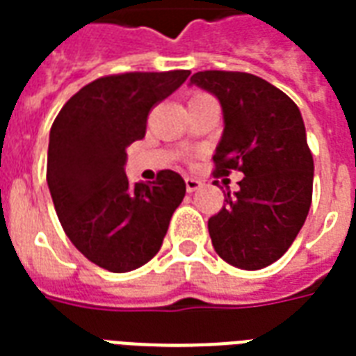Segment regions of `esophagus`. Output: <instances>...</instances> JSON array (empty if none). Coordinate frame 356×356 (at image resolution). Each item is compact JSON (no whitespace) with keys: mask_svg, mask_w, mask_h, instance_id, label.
Instances as JSON below:
<instances>
[{"mask_svg":"<svg viewBox=\"0 0 356 356\" xmlns=\"http://www.w3.org/2000/svg\"><path fill=\"white\" fill-rule=\"evenodd\" d=\"M203 188V181L199 180V178H193V176H188L186 178V189H188L189 193H193L197 189Z\"/></svg>","mask_w":356,"mask_h":356,"instance_id":"1","label":"esophagus"}]
</instances>
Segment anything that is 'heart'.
<instances>
[{"label": "heart", "mask_w": 356, "mask_h": 356, "mask_svg": "<svg viewBox=\"0 0 356 356\" xmlns=\"http://www.w3.org/2000/svg\"><path fill=\"white\" fill-rule=\"evenodd\" d=\"M197 96H204V95H197Z\"/></svg>", "instance_id": "heart-1"}]
</instances>
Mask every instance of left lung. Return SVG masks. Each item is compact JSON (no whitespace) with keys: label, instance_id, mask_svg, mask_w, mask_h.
I'll return each instance as SVG.
<instances>
[{"label":"left lung","instance_id":"1","mask_svg":"<svg viewBox=\"0 0 356 356\" xmlns=\"http://www.w3.org/2000/svg\"><path fill=\"white\" fill-rule=\"evenodd\" d=\"M189 85L222 106L214 176L245 175L209 220L212 246L238 269L271 266L294 243L311 207L315 167L302 113L281 89L252 74L209 70L191 75Z\"/></svg>","mask_w":356,"mask_h":356}]
</instances>
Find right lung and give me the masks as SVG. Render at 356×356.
I'll list each match as a JSON object with an SVG mask.
<instances>
[{
    "label": "right lung",
    "instance_id": "right-lung-1",
    "mask_svg": "<svg viewBox=\"0 0 356 356\" xmlns=\"http://www.w3.org/2000/svg\"><path fill=\"white\" fill-rule=\"evenodd\" d=\"M189 70L108 75L64 104L49 134L47 184L64 232L79 252L113 273L159 252L186 195L175 170L129 184L127 147L144 138L147 113L188 79Z\"/></svg>",
    "mask_w": 356,
    "mask_h": 356
}]
</instances>
